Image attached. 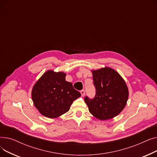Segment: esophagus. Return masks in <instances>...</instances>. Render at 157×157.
Segmentation results:
<instances>
[{
  "instance_id": "34e87169",
  "label": "esophagus",
  "mask_w": 157,
  "mask_h": 157,
  "mask_svg": "<svg viewBox=\"0 0 157 157\" xmlns=\"http://www.w3.org/2000/svg\"><path fill=\"white\" fill-rule=\"evenodd\" d=\"M80 93H81V96L82 97H84L85 95V91L84 90H82L80 92Z\"/></svg>"
}]
</instances>
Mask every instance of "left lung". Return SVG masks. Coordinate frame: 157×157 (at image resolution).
I'll use <instances>...</instances> for the list:
<instances>
[{"instance_id":"left-lung-1","label":"left lung","mask_w":157,"mask_h":157,"mask_svg":"<svg viewBox=\"0 0 157 157\" xmlns=\"http://www.w3.org/2000/svg\"><path fill=\"white\" fill-rule=\"evenodd\" d=\"M92 72L96 95L93 99L85 98L89 111L100 120L112 119L118 116L127 104V85L120 74L111 67L92 70Z\"/></svg>"}]
</instances>
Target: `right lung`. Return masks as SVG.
Returning <instances> with one entry per match:
<instances>
[{
    "label": "right lung",
    "instance_id": "obj_1",
    "mask_svg": "<svg viewBox=\"0 0 157 157\" xmlns=\"http://www.w3.org/2000/svg\"><path fill=\"white\" fill-rule=\"evenodd\" d=\"M66 73L46 71L32 90V99L39 112L49 118H59L69 111L73 101L81 96L72 84L65 81Z\"/></svg>",
    "mask_w": 157,
    "mask_h": 157
}]
</instances>
